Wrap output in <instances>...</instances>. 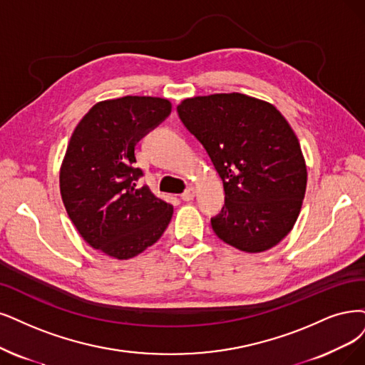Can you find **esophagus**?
<instances>
[{
  "instance_id": "esophagus-1",
  "label": "esophagus",
  "mask_w": 365,
  "mask_h": 365,
  "mask_svg": "<svg viewBox=\"0 0 365 365\" xmlns=\"http://www.w3.org/2000/svg\"><path fill=\"white\" fill-rule=\"evenodd\" d=\"M180 197H182L183 201H191L195 197V190H194V187H190V190H186Z\"/></svg>"
}]
</instances>
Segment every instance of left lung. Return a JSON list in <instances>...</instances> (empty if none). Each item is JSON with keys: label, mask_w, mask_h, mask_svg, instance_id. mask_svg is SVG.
Instances as JSON below:
<instances>
[{"label": "left lung", "mask_w": 365, "mask_h": 365, "mask_svg": "<svg viewBox=\"0 0 365 365\" xmlns=\"http://www.w3.org/2000/svg\"><path fill=\"white\" fill-rule=\"evenodd\" d=\"M178 113L224 185L215 235L250 254L278 245L299 217L307 187L305 158L284 115L242 93L186 98Z\"/></svg>", "instance_id": "left-lung-1"}]
</instances>
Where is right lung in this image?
<instances>
[{
  "mask_svg": "<svg viewBox=\"0 0 365 365\" xmlns=\"http://www.w3.org/2000/svg\"><path fill=\"white\" fill-rule=\"evenodd\" d=\"M171 113V102L155 96L101 101L75 128L60 167L63 205L87 244L117 260H129L159 240L173 205L133 168L135 144Z\"/></svg>",
  "mask_w": 365,
  "mask_h": 365,
  "instance_id": "obj_1",
  "label": "right lung"
}]
</instances>
